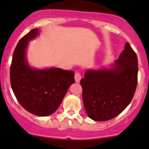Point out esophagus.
Returning a JSON list of instances; mask_svg holds the SVG:
<instances>
[{
	"label": "esophagus",
	"mask_w": 149,
	"mask_h": 149,
	"mask_svg": "<svg viewBox=\"0 0 149 149\" xmlns=\"http://www.w3.org/2000/svg\"><path fill=\"white\" fill-rule=\"evenodd\" d=\"M74 76H75V81H76V82L79 83V82L81 81V73H79V72H76V73H75Z\"/></svg>",
	"instance_id": "obj_1"
}]
</instances>
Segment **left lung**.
<instances>
[{"label": "left lung", "mask_w": 149, "mask_h": 149, "mask_svg": "<svg viewBox=\"0 0 149 149\" xmlns=\"http://www.w3.org/2000/svg\"><path fill=\"white\" fill-rule=\"evenodd\" d=\"M138 71L137 55L128 42L112 68L87 70L80 81L87 115L102 122L120 114L133 100Z\"/></svg>", "instance_id": "left-lung-1"}]
</instances>
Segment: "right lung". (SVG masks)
Listing matches in <instances>:
<instances>
[{"label":"right lung","instance_id":"obj_1","mask_svg":"<svg viewBox=\"0 0 149 149\" xmlns=\"http://www.w3.org/2000/svg\"><path fill=\"white\" fill-rule=\"evenodd\" d=\"M38 34V29H34L18 42L12 58L10 81L15 97L26 111L48 116L59 107L69 86L75 82L74 72L58 68L40 70L29 65L28 42Z\"/></svg>","mask_w":149,"mask_h":149}]
</instances>
